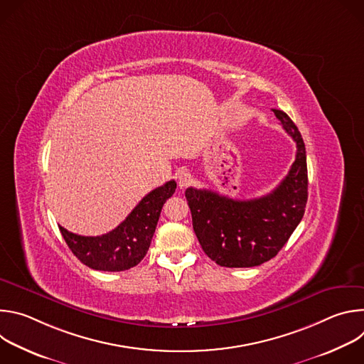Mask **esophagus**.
Here are the masks:
<instances>
[{
	"instance_id": "obj_1",
	"label": "esophagus",
	"mask_w": 364,
	"mask_h": 364,
	"mask_svg": "<svg viewBox=\"0 0 364 364\" xmlns=\"http://www.w3.org/2000/svg\"><path fill=\"white\" fill-rule=\"evenodd\" d=\"M176 180H177V184L180 188H184L187 186H190L193 177H191V173L187 171V170H181L176 174Z\"/></svg>"
}]
</instances>
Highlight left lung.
Masks as SVG:
<instances>
[{"instance_id":"obj_1","label":"left lung","mask_w":364,"mask_h":364,"mask_svg":"<svg viewBox=\"0 0 364 364\" xmlns=\"http://www.w3.org/2000/svg\"><path fill=\"white\" fill-rule=\"evenodd\" d=\"M272 111L296 144L295 161L277 188L250 200H235L212 190H186L194 233L204 253L220 267L250 268L268 262L304 216L308 198L305 145L292 119L284 111Z\"/></svg>"}]
</instances>
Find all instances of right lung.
<instances>
[{
	"label": "right lung",
	"instance_id": "1",
	"mask_svg": "<svg viewBox=\"0 0 364 364\" xmlns=\"http://www.w3.org/2000/svg\"><path fill=\"white\" fill-rule=\"evenodd\" d=\"M176 187L177 183L171 180L152 190L119 226L102 236H80L62 226L59 229L69 249L86 267L105 272L127 271L146 255L163 205L174 194Z\"/></svg>",
	"mask_w": 364,
	"mask_h": 364
}]
</instances>
